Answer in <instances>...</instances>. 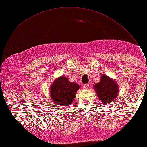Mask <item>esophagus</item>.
<instances>
[{
	"mask_svg": "<svg viewBox=\"0 0 147 147\" xmlns=\"http://www.w3.org/2000/svg\"><path fill=\"white\" fill-rule=\"evenodd\" d=\"M83 88L84 89H86V90H88L89 88V84H84L83 85Z\"/></svg>",
	"mask_w": 147,
	"mask_h": 147,
	"instance_id": "1",
	"label": "esophagus"
}]
</instances>
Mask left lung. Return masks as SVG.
Instances as JSON below:
<instances>
[{"mask_svg": "<svg viewBox=\"0 0 147 147\" xmlns=\"http://www.w3.org/2000/svg\"><path fill=\"white\" fill-rule=\"evenodd\" d=\"M93 87L99 99L105 105L110 104V102L117 98L118 94V84L105 75H102L100 82L95 84Z\"/></svg>", "mask_w": 147, "mask_h": 147, "instance_id": "obj_1", "label": "left lung"}]
</instances>
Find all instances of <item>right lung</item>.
<instances>
[{"instance_id": "1", "label": "right lung", "mask_w": 147, "mask_h": 147, "mask_svg": "<svg viewBox=\"0 0 147 147\" xmlns=\"http://www.w3.org/2000/svg\"><path fill=\"white\" fill-rule=\"evenodd\" d=\"M80 86L75 82H70L68 78L61 76L53 82L50 87V97L53 102L59 106L67 107L72 103Z\"/></svg>"}]
</instances>
